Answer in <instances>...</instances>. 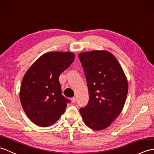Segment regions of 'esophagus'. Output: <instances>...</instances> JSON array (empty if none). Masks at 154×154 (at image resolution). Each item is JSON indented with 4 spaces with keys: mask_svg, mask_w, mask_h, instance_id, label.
<instances>
[{
    "mask_svg": "<svg viewBox=\"0 0 154 154\" xmlns=\"http://www.w3.org/2000/svg\"><path fill=\"white\" fill-rule=\"evenodd\" d=\"M76 100H77V99H76V97H73V98H71V101H72V103H75V102H76Z\"/></svg>",
    "mask_w": 154,
    "mask_h": 154,
    "instance_id": "34e87169",
    "label": "esophagus"
}]
</instances>
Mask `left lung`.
Wrapping results in <instances>:
<instances>
[{"label": "left lung", "mask_w": 154, "mask_h": 154, "mask_svg": "<svg viewBox=\"0 0 154 154\" xmlns=\"http://www.w3.org/2000/svg\"><path fill=\"white\" fill-rule=\"evenodd\" d=\"M79 60L85 75L89 99L79 111L85 124L94 130L109 127L126 102L128 81L122 67L107 51L81 53Z\"/></svg>", "instance_id": "obj_1"}]
</instances>
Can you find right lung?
Returning <instances> with one entry per match:
<instances>
[{
    "label": "right lung",
    "instance_id": "obj_1",
    "mask_svg": "<svg viewBox=\"0 0 154 154\" xmlns=\"http://www.w3.org/2000/svg\"><path fill=\"white\" fill-rule=\"evenodd\" d=\"M74 59L71 52H48L24 75L20 99L25 113L36 125L47 127L56 122L70 103L62 95L59 77Z\"/></svg>",
    "mask_w": 154,
    "mask_h": 154
}]
</instances>
